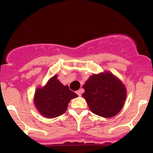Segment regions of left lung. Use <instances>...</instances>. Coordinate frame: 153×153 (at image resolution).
<instances>
[{
  "instance_id": "8db88e82",
  "label": "left lung",
  "mask_w": 153,
  "mask_h": 153,
  "mask_svg": "<svg viewBox=\"0 0 153 153\" xmlns=\"http://www.w3.org/2000/svg\"><path fill=\"white\" fill-rule=\"evenodd\" d=\"M76 97H77L76 93L70 90L69 86H63L55 75L44 88L36 90L34 103L43 116L55 118L66 112L70 101Z\"/></svg>"
}]
</instances>
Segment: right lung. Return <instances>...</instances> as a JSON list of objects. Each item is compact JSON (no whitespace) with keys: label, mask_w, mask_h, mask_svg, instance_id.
I'll list each match as a JSON object with an SVG mask.
<instances>
[{"label":"right lung","mask_w":153,"mask_h":153,"mask_svg":"<svg viewBox=\"0 0 153 153\" xmlns=\"http://www.w3.org/2000/svg\"><path fill=\"white\" fill-rule=\"evenodd\" d=\"M83 88V98L94 114L109 118L116 116L123 106L126 97L125 86L111 74H93Z\"/></svg>","instance_id":"add662e5"}]
</instances>
